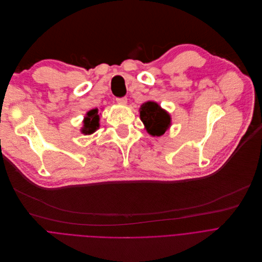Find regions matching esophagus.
I'll use <instances>...</instances> for the list:
<instances>
[{"instance_id":"1","label":"esophagus","mask_w":262,"mask_h":262,"mask_svg":"<svg viewBox=\"0 0 262 262\" xmlns=\"http://www.w3.org/2000/svg\"><path fill=\"white\" fill-rule=\"evenodd\" d=\"M117 102H118V104H120V105H126V104H127V98L126 97L118 98Z\"/></svg>"}]
</instances>
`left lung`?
<instances>
[{
  "label": "left lung",
  "mask_w": 262,
  "mask_h": 262,
  "mask_svg": "<svg viewBox=\"0 0 262 262\" xmlns=\"http://www.w3.org/2000/svg\"><path fill=\"white\" fill-rule=\"evenodd\" d=\"M139 117L144 129L150 136L159 137L165 134L171 126V117L155 101L144 102L139 108Z\"/></svg>",
  "instance_id": "obj_1"
}]
</instances>
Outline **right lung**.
Instances as JSON below:
<instances>
[{"label":"right lung","mask_w":262,"mask_h":262,"mask_svg":"<svg viewBox=\"0 0 262 262\" xmlns=\"http://www.w3.org/2000/svg\"><path fill=\"white\" fill-rule=\"evenodd\" d=\"M100 115L98 108L89 111L83 118V125L80 128V132L84 135H92L95 133L100 127Z\"/></svg>","instance_id":"1"}]
</instances>
